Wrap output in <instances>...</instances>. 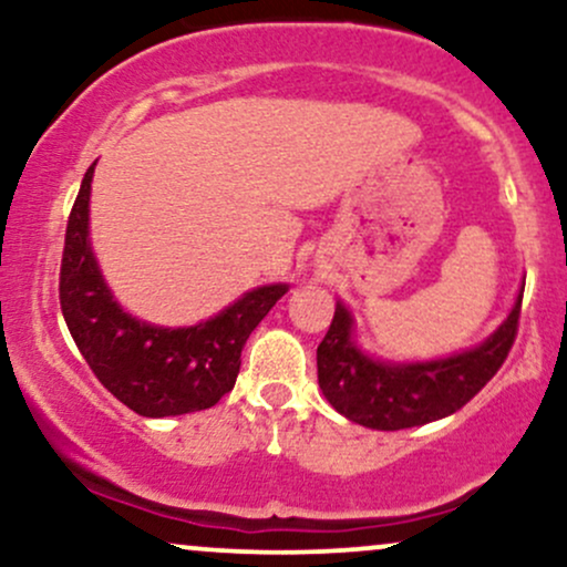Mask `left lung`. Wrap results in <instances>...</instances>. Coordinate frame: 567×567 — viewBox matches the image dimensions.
Listing matches in <instances>:
<instances>
[{
  "label": "left lung",
  "mask_w": 567,
  "mask_h": 567,
  "mask_svg": "<svg viewBox=\"0 0 567 567\" xmlns=\"http://www.w3.org/2000/svg\"><path fill=\"white\" fill-rule=\"evenodd\" d=\"M523 290L504 324L477 349L447 360L386 365L362 354L351 341V315L336 303L333 322L317 347V379L338 413L360 426L396 432L445 419L485 386L517 338Z\"/></svg>",
  "instance_id": "left-lung-1"
}]
</instances>
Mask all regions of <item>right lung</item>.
I'll return each instance as SVG.
<instances>
[{
	"mask_svg": "<svg viewBox=\"0 0 567 567\" xmlns=\"http://www.w3.org/2000/svg\"><path fill=\"white\" fill-rule=\"evenodd\" d=\"M84 173L66 224L61 258V311L95 379L122 405L146 419L213 408L229 394L243 349L256 324L288 292V285L250 290L213 320L194 328H154L125 315L97 269L87 239L90 181Z\"/></svg>",
	"mask_w": 567,
	"mask_h": 567,
	"instance_id": "1",
	"label": "right lung"
}]
</instances>
